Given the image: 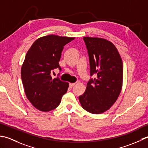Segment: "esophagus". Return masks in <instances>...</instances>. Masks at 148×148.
<instances>
[{"label":"esophagus","mask_w":148,"mask_h":148,"mask_svg":"<svg viewBox=\"0 0 148 148\" xmlns=\"http://www.w3.org/2000/svg\"><path fill=\"white\" fill-rule=\"evenodd\" d=\"M75 85V83H70V87L72 88Z\"/></svg>","instance_id":"1"}]
</instances>
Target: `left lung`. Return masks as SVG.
I'll use <instances>...</instances> for the list:
<instances>
[{
  "mask_svg": "<svg viewBox=\"0 0 148 148\" xmlns=\"http://www.w3.org/2000/svg\"><path fill=\"white\" fill-rule=\"evenodd\" d=\"M88 51L90 75L85 92L79 96L84 109L98 114L109 109L121 91L123 67L121 57L114 45L105 39L84 37Z\"/></svg>",
  "mask_w": 148,
  "mask_h": 148,
  "instance_id": "8db88e82",
  "label": "left lung"
}]
</instances>
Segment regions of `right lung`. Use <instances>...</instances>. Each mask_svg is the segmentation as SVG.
<instances>
[{"label":"right lung","instance_id":"add662e5","mask_svg":"<svg viewBox=\"0 0 148 148\" xmlns=\"http://www.w3.org/2000/svg\"><path fill=\"white\" fill-rule=\"evenodd\" d=\"M75 38L56 35L36 40L30 48L21 68V77L27 98L33 106L43 112L55 109L67 92L68 82L52 78L51 71L59 68L65 45Z\"/></svg>","mask_w":148,"mask_h":148}]
</instances>
